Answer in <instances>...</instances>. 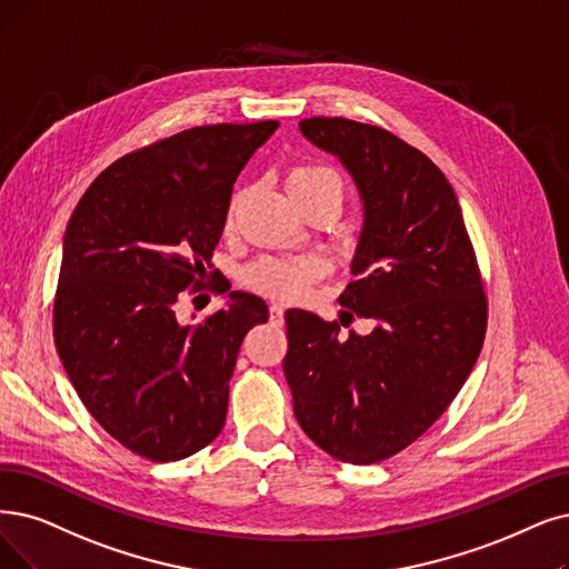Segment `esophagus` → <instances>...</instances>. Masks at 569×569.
<instances>
[{
	"label": "esophagus",
	"mask_w": 569,
	"mask_h": 569,
	"mask_svg": "<svg viewBox=\"0 0 569 569\" xmlns=\"http://www.w3.org/2000/svg\"><path fill=\"white\" fill-rule=\"evenodd\" d=\"M284 320V306L282 303H272L270 306V322L272 325H282Z\"/></svg>",
	"instance_id": "34e87169"
}]
</instances>
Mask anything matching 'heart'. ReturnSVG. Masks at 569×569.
<instances>
[{"mask_svg":"<svg viewBox=\"0 0 569 569\" xmlns=\"http://www.w3.org/2000/svg\"><path fill=\"white\" fill-rule=\"evenodd\" d=\"M331 187L340 193V179L327 168H293L287 174V189L308 191ZM238 198L231 200L229 221L233 219ZM329 272V261L322 254H301V257H268L244 270V284L254 291L266 293L272 299H299L301 293L322 276Z\"/></svg>","mask_w":569,"mask_h":569,"instance_id":"obj_1","label":"heart"}]
</instances>
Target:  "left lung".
I'll return each instance as SVG.
<instances>
[{"label":"left lung","mask_w":569,"mask_h":569,"mask_svg":"<svg viewBox=\"0 0 569 569\" xmlns=\"http://www.w3.org/2000/svg\"><path fill=\"white\" fill-rule=\"evenodd\" d=\"M299 128L357 187L363 221L350 270L359 280L338 303L373 320V331L343 338L338 322L287 310L284 378L317 446L373 465L411 446L460 392L483 346L486 293L458 196L422 151L348 119Z\"/></svg>","instance_id":"obj_1"}]
</instances>
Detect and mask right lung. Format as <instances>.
<instances>
[{"label":"right lung","mask_w":569,"mask_h":569,"mask_svg":"<svg viewBox=\"0 0 569 569\" xmlns=\"http://www.w3.org/2000/svg\"><path fill=\"white\" fill-rule=\"evenodd\" d=\"M276 128L200 126L128 153L67 223L58 355L88 413L147 460H184L219 435L242 338L268 322L247 291H229L198 327L181 325L174 303L206 278L236 179Z\"/></svg>","instance_id":"obj_1"}]
</instances>
